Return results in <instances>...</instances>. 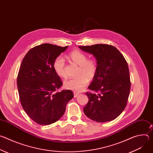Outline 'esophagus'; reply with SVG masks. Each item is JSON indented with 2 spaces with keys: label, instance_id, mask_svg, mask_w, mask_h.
Segmentation results:
<instances>
[{
  "label": "esophagus",
  "instance_id": "1",
  "mask_svg": "<svg viewBox=\"0 0 153 153\" xmlns=\"http://www.w3.org/2000/svg\"><path fill=\"white\" fill-rule=\"evenodd\" d=\"M78 96H79V93H74V97H77Z\"/></svg>",
  "mask_w": 153,
  "mask_h": 153
}]
</instances>
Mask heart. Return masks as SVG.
I'll use <instances>...</instances> for the list:
<instances>
[{
    "label": "heart",
    "mask_w": 153,
    "mask_h": 153,
    "mask_svg": "<svg viewBox=\"0 0 153 153\" xmlns=\"http://www.w3.org/2000/svg\"><path fill=\"white\" fill-rule=\"evenodd\" d=\"M70 59L79 65L77 77L65 80L64 86L75 93L82 91L93 79L97 71V63L94 59H87V56L79 50H74L68 54ZM53 67L56 73L60 77H66L65 72V60L62 56L56 57L53 63Z\"/></svg>",
    "instance_id": "1"
}]
</instances>
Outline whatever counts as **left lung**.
<instances>
[{
    "label": "left lung",
    "instance_id": "8db88e82",
    "mask_svg": "<svg viewBox=\"0 0 153 153\" xmlns=\"http://www.w3.org/2000/svg\"><path fill=\"white\" fill-rule=\"evenodd\" d=\"M93 54L97 71L88 86L98 93L86 92L88 102L83 108L85 114L97 122L111 121L124 110L128 99L131 81L127 62L114 47L106 44L79 47Z\"/></svg>",
    "mask_w": 153,
    "mask_h": 153
}]
</instances>
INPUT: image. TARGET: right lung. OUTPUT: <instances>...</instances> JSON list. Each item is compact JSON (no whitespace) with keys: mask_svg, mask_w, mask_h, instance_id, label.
<instances>
[{"mask_svg":"<svg viewBox=\"0 0 153 153\" xmlns=\"http://www.w3.org/2000/svg\"><path fill=\"white\" fill-rule=\"evenodd\" d=\"M67 48L43 43L29 50L21 63L17 79L20 101L28 116L39 125L57 121L74 97L69 90L57 91L63 83L53 67L54 59Z\"/></svg>","mask_w":153,"mask_h":153,"instance_id":"add662e5","label":"right lung"}]
</instances>
